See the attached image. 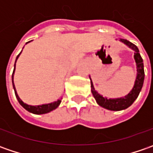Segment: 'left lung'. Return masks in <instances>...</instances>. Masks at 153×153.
I'll return each instance as SVG.
<instances>
[{"label": "left lung", "mask_w": 153, "mask_h": 153, "mask_svg": "<svg viewBox=\"0 0 153 153\" xmlns=\"http://www.w3.org/2000/svg\"><path fill=\"white\" fill-rule=\"evenodd\" d=\"M121 42L128 45L129 48H131L134 51V59H135V63L137 65V76L135 79L134 86L131 92L125 97L119 98V99H109L108 100L107 98L102 97L100 94H99L97 92L95 91L91 81V91L96 102L100 106L111 110V111H121V110H124V109L128 108V106H130L138 97L139 94L142 88L143 82H144V65H143V59L140 54L138 48L134 43L130 42L129 41H127L124 39H121Z\"/></svg>", "instance_id": "8db88e82"}]
</instances>
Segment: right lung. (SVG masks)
I'll return each mask as SVG.
<instances>
[{
  "label": "right lung",
  "mask_w": 153,
  "mask_h": 153,
  "mask_svg": "<svg viewBox=\"0 0 153 153\" xmlns=\"http://www.w3.org/2000/svg\"><path fill=\"white\" fill-rule=\"evenodd\" d=\"M20 54V53H19ZM19 54L17 56V59L19 58ZM17 59H16V60H17ZM16 63V61H15ZM14 71H15V65H14V70H13V73H14ZM13 76H12V80H13V89H14L15 92V95H16V98L18 99V101L19 102L21 105L24 107V108L25 109L26 111H30V112H31V113H34V114H45V113H48V112H49L51 111H53V110H54L56 109L59 105V104L61 102V100L62 98L60 100H57L55 102H53L50 103V104H46V105H27L25 103H24L22 100H20V98L19 97V95H18V94H17V92L15 90V86L14 83H13Z\"/></svg>",
  "instance_id": "obj_1"
}]
</instances>
